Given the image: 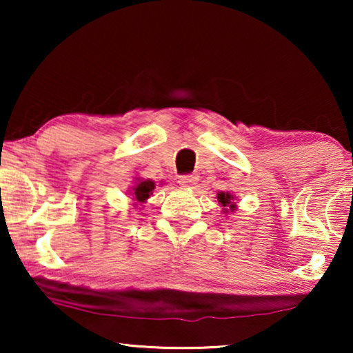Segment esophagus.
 Instances as JSON below:
<instances>
[{
    "instance_id": "1",
    "label": "esophagus",
    "mask_w": 353,
    "mask_h": 353,
    "mask_svg": "<svg viewBox=\"0 0 353 353\" xmlns=\"http://www.w3.org/2000/svg\"><path fill=\"white\" fill-rule=\"evenodd\" d=\"M197 181V175H180L178 176V183L181 186H192Z\"/></svg>"
}]
</instances>
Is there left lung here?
Returning a JSON list of instances; mask_svg holds the SVG:
<instances>
[{
    "mask_svg": "<svg viewBox=\"0 0 353 353\" xmlns=\"http://www.w3.org/2000/svg\"><path fill=\"white\" fill-rule=\"evenodd\" d=\"M231 199H233V197H231L230 192H226V194H225V192H220V194H219V201H220L221 205H223V207L230 205V209H234V205L231 204Z\"/></svg>",
    "mask_w": 353,
    "mask_h": 353,
    "instance_id": "left-lung-1",
    "label": "left lung"
}]
</instances>
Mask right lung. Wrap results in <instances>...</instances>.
Listing matches in <instances>:
<instances>
[{
    "label": "right lung",
    "mask_w": 353,
    "mask_h": 353,
    "mask_svg": "<svg viewBox=\"0 0 353 353\" xmlns=\"http://www.w3.org/2000/svg\"><path fill=\"white\" fill-rule=\"evenodd\" d=\"M154 190V181L151 180H146V181H139L137 188L133 190V196L134 199L139 201V202H144L149 197Z\"/></svg>",
    "instance_id": "right-lung-1"
}]
</instances>
